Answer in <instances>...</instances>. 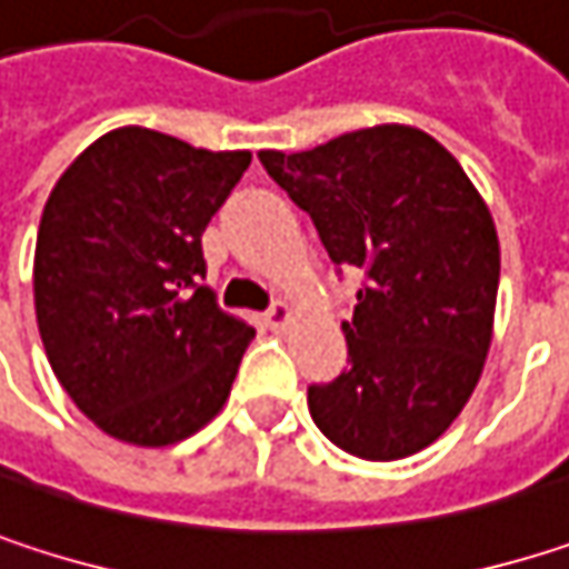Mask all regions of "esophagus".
Here are the masks:
<instances>
[{
	"label": "esophagus",
	"mask_w": 569,
	"mask_h": 569,
	"mask_svg": "<svg viewBox=\"0 0 569 569\" xmlns=\"http://www.w3.org/2000/svg\"><path fill=\"white\" fill-rule=\"evenodd\" d=\"M267 326L273 329V332H283V329H289L292 326V319H296V309L289 306V302H277L273 309H267Z\"/></svg>",
	"instance_id": "34e87169"
}]
</instances>
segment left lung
Here are the masks:
<instances>
[{
  "mask_svg": "<svg viewBox=\"0 0 569 569\" xmlns=\"http://www.w3.org/2000/svg\"><path fill=\"white\" fill-rule=\"evenodd\" d=\"M260 161L312 217L332 263L369 277L342 322L352 366L309 386L312 421L366 461L428 448L468 405L495 336L501 243L485 197L411 124Z\"/></svg>",
  "mask_w": 569,
  "mask_h": 569,
  "instance_id": "1",
  "label": "left lung"
}]
</instances>
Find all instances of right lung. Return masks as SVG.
I'll return each instance as SVG.
<instances>
[{"label":"right lung","mask_w":569,"mask_h":569,"mask_svg":"<svg viewBox=\"0 0 569 569\" xmlns=\"http://www.w3.org/2000/svg\"><path fill=\"white\" fill-rule=\"evenodd\" d=\"M250 161L128 124L88 144L46 200L39 336L81 415L124 445H177L230 398L257 329L197 286L200 237Z\"/></svg>","instance_id":"obj_1"}]
</instances>
